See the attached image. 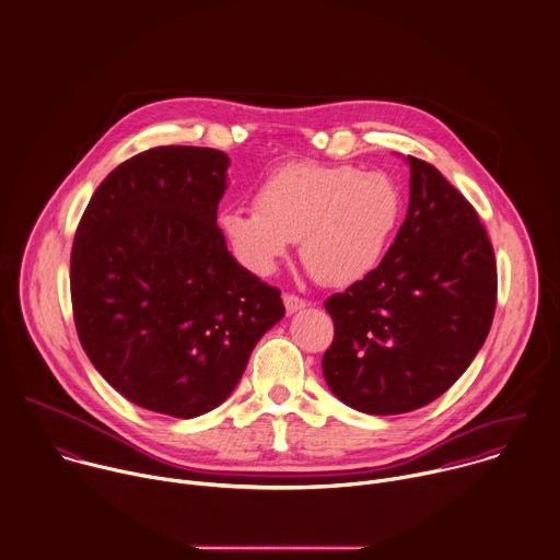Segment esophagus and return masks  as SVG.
Returning <instances> with one entry per match:
<instances>
[{
	"label": "esophagus",
	"mask_w": 560,
	"mask_h": 560,
	"mask_svg": "<svg viewBox=\"0 0 560 560\" xmlns=\"http://www.w3.org/2000/svg\"><path fill=\"white\" fill-rule=\"evenodd\" d=\"M283 305H285V312H288V314H296V312L303 310L307 303H305V299H301V296H296V294H283Z\"/></svg>",
	"instance_id": "34e87169"
}]
</instances>
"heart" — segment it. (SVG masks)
Listing matches in <instances>:
<instances>
[{"mask_svg": "<svg viewBox=\"0 0 560 560\" xmlns=\"http://www.w3.org/2000/svg\"><path fill=\"white\" fill-rule=\"evenodd\" d=\"M257 207H229L218 226L233 255L270 275L301 240L305 268L327 285H351L384 259L404 213L399 185L353 165L290 163L264 178Z\"/></svg>", "mask_w": 560, "mask_h": 560, "instance_id": "1", "label": "heart"}]
</instances>
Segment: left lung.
I'll return each instance as SVG.
<instances>
[{
    "instance_id": "8db88e82",
    "label": "left lung",
    "mask_w": 560,
    "mask_h": 560,
    "mask_svg": "<svg viewBox=\"0 0 560 560\" xmlns=\"http://www.w3.org/2000/svg\"><path fill=\"white\" fill-rule=\"evenodd\" d=\"M410 205L382 264L327 299L329 390L366 415L439 399L482 349L498 299L493 246L476 209L430 163L408 156Z\"/></svg>"
}]
</instances>
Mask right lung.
Here are the masks:
<instances>
[{
    "instance_id": "right-lung-1",
    "label": "right lung",
    "mask_w": 560,
    "mask_h": 560,
    "mask_svg": "<svg viewBox=\"0 0 560 560\" xmlns=\"http://www.w3.org/2000/svg\"><path fill=\"white\" fill-rule=\"evenodd\" d=\"M231 159L159 145L95 189L71 248V303L95 371L139 408L194 419L237 386L285 307L215 220Z\"/></svg>"
}]
</instances>
